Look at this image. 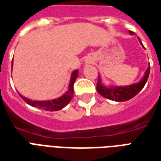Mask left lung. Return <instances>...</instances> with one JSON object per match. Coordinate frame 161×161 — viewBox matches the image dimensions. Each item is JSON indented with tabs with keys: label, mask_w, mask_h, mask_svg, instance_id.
<instances>
[{
	"label": "left lung",
	"mask_w": 161,
	"mask_h": 161,
	"mask_svg": "<svg viewBox=\"0 0 161 161\" xmlns=\"http://www.w3.org/2000/svg\"><path fill=\"white\" fill-rule=\"evenodd\" d=\"M129 33L133 35L134 32L129 31ZM139 41L142 45V41L139 39ZM143 46V45H142ZM149 72H150V64L148 65L147 70H146L144 77L137 84H131L128 86H121V87H106L102 84L100 76L98 75V81L97 84V91L100 95H102L103 97L108 98L110 100L115 102H125L128 101L129 99L133 98L135 96L138 94L140 91H142L143 87L145 86L146 83L148 78Z\"/></svg>",
	"instance_id": "8db88e82"
}]
</instances>
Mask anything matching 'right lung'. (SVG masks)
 I'll use <instances>...</instances> for the list:
<instances>
[{"label": "right lung", "instance_id": "obj_1", "mask_svg": "<svg viewBox=\"0 0 161 161\" xmlns=\"http://www.w3.org/2000/svg\"><path fill=\"white\" fill-rule=\"evenodd\" d=\"M77 75H78V70H74L72 74H71L68 91L62 97L57 98V99H53V100H51V101H32L28 98L23 97L22 95H20L19 93V97L22 98L27 104L31 105L33 107H36V108H41V109H44V110H47V111H58V110H60V109L64 108L73 97V85L75 81L77 79Z\"/></svg>", "mask_w": 161, "mask_h": 161}]
</instances>
